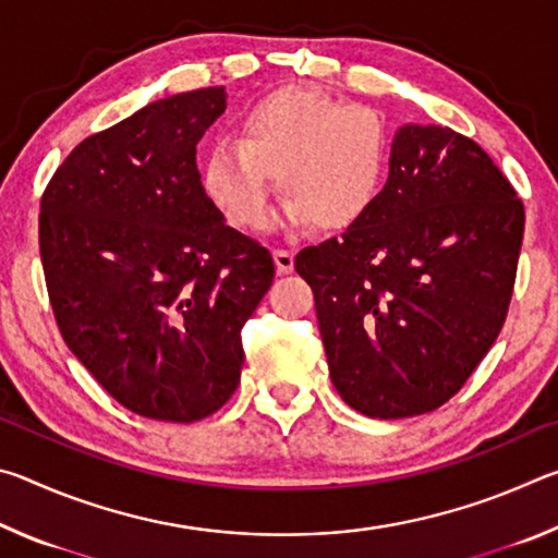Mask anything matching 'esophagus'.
I'll return each mask as SVG.
<instances>
[{"instance_id": "1", "label": "esophagus", "mask_w": 558, "mask_h": 558, "mask_svg": "<svg viewBox=\"0 0 558 558\" xmlns=\"http://www.w3.org/2000/svg\"><path fill=\"white\" fill-rule=\"evenodd\" d=\"M272 260H276L278 272H292V268H295V253L292 251L276 248L272 251Z\"/></svg>"}]
</instances>
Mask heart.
Returning <instances> with one entry per match:
<instances>
[{"instance_id": "obj_1", "label": "heart", "mask_w": 558, "mask_h": 558, "mask_svg": "<svg viewBox=\"0 0 558 558\" xmlns=\"http://www.w3.org/2000/svg\"><path fill=\"white\" fill-rule=\"evenodd\" d=\"M235 143H216L202 186L226 223L253 231L268 216L270 179L292 223L349 231L379 202L389 169L384 120L359 102L310 88H280L235 122Z\"/></svg>"}]
</instances>
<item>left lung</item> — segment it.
Listing matches in <instances>:
<instances>
[{
    "label": "left lung",
    "instance_id": "left-lung-1",
    "mask_svg": "<svg viewBox=\"0 0 558 558\" xmlns=\"http://www.w3.org/2000/svg\"><path fill=\"white\" fill-rule=\"evenodd\" d=\"M522 235L524 204L483 147L396 132L374 209L295 258L339 396L384 421L452 399L505 325Z\"/></svg>",
    "mask_w": 558,
    "mask_h": 558
}]
</instances>
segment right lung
<instances>
[{"label": "right lung", "instance_id": "obj_1", "mask_svg": "<svg viewBox=\"0 0 558 558\" xmlns=\"http://www.w3.org/2000/svg\"><path fill=\"white\" fill-rule=\"evenodd\" d=\"M223 86L149 102L83 140L41 196L39 251L63 342L128 411L194 423L241 381V329L276 266L204 194L196 143Z\"/></svg>", "mask_w": 558, "mask_h": 558}]
</instances>
